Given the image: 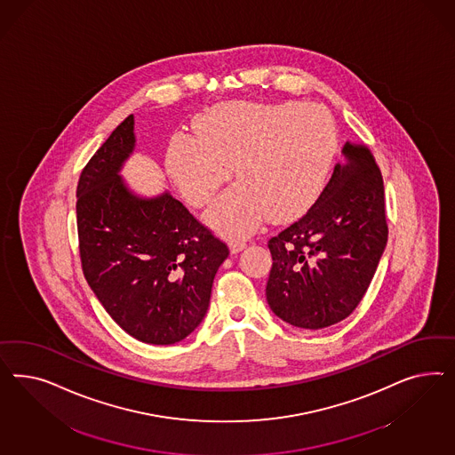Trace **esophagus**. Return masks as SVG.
I'll use <instances>...</instances> for the list:
<instances>
[{"label": "esophagus", "mask_w": 455, "mask_h": 455, "mask_svg": "<svg viewBox=\"0 0 455 455\" xmlns=\"http://www.w3.org/2000/svg\"><path fill=\"white\" fill-rule=\"evenodd\" d=\"M228 247H230L232 253H238V251H242L243 248L247 247V242L242 240V238H232V240L228 242Z\"/></svg>", "instance_id": "34e87169"}]
</instances>
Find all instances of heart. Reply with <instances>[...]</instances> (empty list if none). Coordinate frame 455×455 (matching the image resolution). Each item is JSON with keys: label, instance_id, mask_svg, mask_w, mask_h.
<instances>
[{"label": "heart", "instance_id": "heart-1", "mask_svg": "<svg viewBox=\"0 0 455 455\" xmlns=\"http://www.w3.org/2000/svg\"><path fill=\"white\" fill-rule=\"evenodd\" d=\"M339 135L331 113L314 103H228L196 120V137L180 133L166 165L180 192L204 207L235 175L238 185L208 210L227 235L251 232L268 217L299 219L320 198L331 177Z\"/></svg>", "mask_w": 455, "mask_h": 455}]
</instances>
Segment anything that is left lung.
<instances>
[{
	"label": "left lung",
	"instance_id": "8db88e82",
	"mask_svg": "<svg viewBox=\"0 0 455 455\" xmlns=\"http://www.w3.org/2000/svg\"><path fill=\"white\" fill-rule=\"evenodd\" d=\"M344 160L314 207L272 236L267 302L290 325L318 331L348 317L372 282L388 236L384 180L365 145Z\"/></svg>",
	"mask_w": 455,
	"mask_h": 455
}]
</instances>
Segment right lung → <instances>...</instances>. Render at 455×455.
<instances>
[{
	"instance_id": "add662e5",
	"label": "right lung",
	"mask_w": 455,
	"mask_h": 455,
	"mask_svg": "<svg viewBox=\"0 0 455 455\" xmlns=\"http://www.w3.org/2000/svg\"><path fill=\"white\" fill-rule=\"evenodd\" d=\"M133 115L83 168L76 187L82 268L110 317L140 342L170 345L207 314L230 250L170 193L141 198L120 177L135 148Z\"/></svg>"
}]
</instances>
